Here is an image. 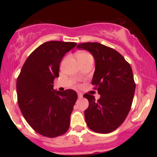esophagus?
Wrapping results in <instances>:
<instances>
[{
	"mask_svg": "<svg viewBox=\"0 0 157 157\" xmlns=\"http://www.w3.org/2000/svg\"><path fill=\"white\" fill-rule=\"evenodd\" d=\"M77 94H78V97H79V98H82V93L78 92V93H77Z\"/></svg>",
	"mask_w": 157,
	"mask_h": 157,
	"instance_id": "34e87169",
	"label": "esophagus"
}]
</instances>
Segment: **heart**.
Wrapping results in <instances>:
<instances>
[{
    "mask_svg": "<svg viewBox=\"0 0 157 157\" xmlns=\"http://www.w3.org/2000/svg\"><path fill=\"white\" fill-rule=\"evenodd\" d=\"M77 60L79 61V60H85V59L89 58V57H91V56L90 54L87 53V52H80V53L77 54Z\"/></svg>",
    "mask_w": 157,
    "mask_h": 157,
    "instance_id": "1",
    "label": "heart"
}]
</instances>
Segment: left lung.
Wrapping results in <instances>:
<instances>
[{
  "label": "left lung",
  "instance_id": "1",
  "mask_svg": "<svg viewBox=\"0 0 157 157\" xmlns=\"http://www.w3.org/2000/svg\"><path fill=\"white\" fill-rule=\"evenodd\" d=\"M94 56L95 71L91 81L100 98L86 94L89 105L85 119L91 130L109 134L121 125L130 111L136 84L130 64L112 48L99 43H84L77 46Z\"/></svg>",
  "mask_w": 157,
  "mask_h": 157
}]
</instances>
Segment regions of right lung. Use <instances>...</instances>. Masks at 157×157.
<instances>
[{
	"label": "right lung",
	"mask_w": 157,
	"mask_h": 157,
	"mask_svg": "<svg viewBox=\"0 0 157 157\" xmlns=\"http://www.w3.org/2000/svg\"><path fill=\"white\" fill-rule=\"evenodd\" d=\"M75 42L48 41L26 59L17 80V102L25 120L38 134L54 138L68 130L70 116L77 101L72 89L60 92L53 89L65 54Z\"/></svg>",
	"instance_id": "obj_1"
}]
</instances>
